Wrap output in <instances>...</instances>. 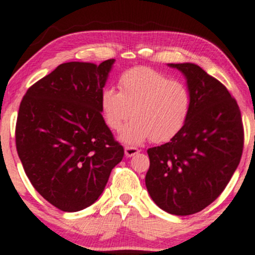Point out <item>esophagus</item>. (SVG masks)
<instances>
[{
    "label": "esophagus",
    "mask_w": 255,
    "mask_h": 255,
    "mask_svg": "<svg viewBox=\"0 0 255 255\" xmlns=\"http://www.w3.org/2000/svg\"><path fill=\"white\" fill-rule=\"evenodd\" d=\"M136 153H139V150L136 147H133V146H126L125 147L126 157H133Z\"/></svg>",
    "instance_id": "esophagus-1"
}]
</instances>
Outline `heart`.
<instances>
[{
    "label": "heart",
    "instance_id": "b5f03b06",
    "mask_svg": "<svg viewBox=\"0 0 255 255\" xmlns=\"http://www.w3.org/2000/svg\"><path fill=\"white\" fill-rule=\"evenodd\" d=\"M119 91L107 87L101 110L111 130L124 128L121 140L140 144L151 139L165 142L182 130L192 110V95L182 81L170 80L148 67H135L120 77Z\"/></svg>",
    "mask_w": 255,
    "mask_h": 255
}]
</instances>
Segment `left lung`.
Returning <instances> with one entry per match:
<instances>
[{
  "instance_id": "8db88e82",
  "label": "left lung",
  "mask_w": 255,
  "mask_h": 255,
  "mask_svg": "<svg viewBox=\"0 0 255 255\" xmlns=\"http://www.w3.org/2000/svg\"><path fill=\"white\" fill-rule=\"evenodd\" d=\"M169 66L187 79L191 115L170 141L148 148L145 183L157 206L188 216L213 203L229 183L244 150V125L235 98L221 81L194 63Z\"/></svg>"
}]
</instances>
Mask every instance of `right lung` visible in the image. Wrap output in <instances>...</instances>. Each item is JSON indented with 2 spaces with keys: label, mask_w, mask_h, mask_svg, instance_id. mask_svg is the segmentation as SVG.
I'll return each mask as SVG.
<instances>
[{
  "label": "right lung",
  "mask_w": 255,
  "mask_h": 255,
  "mask_svg": "<svg viewBox=\"0 0 255 255\" xmlns=\"http://www.w3.org/2000/svg\"><path fill=\"white\" fill-rule=\"evenodd\" d=\"M114 62L60 64L32 85L20 103L17 154L34 189L61 211L77 212L95 203L124 158L101 110Z\"/></svg>",
  "instance_id": "right-lung-1"
}]
</instances>
